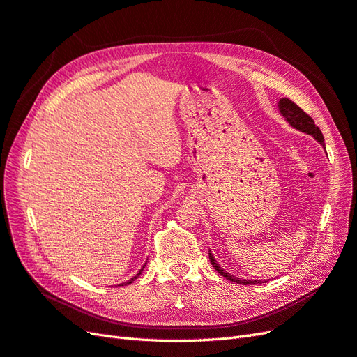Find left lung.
<instances>
[{"label": "left lung", "mask_w": 357, "mask_h": 357, "mask_svg": "<svg viewBox=\"0 0 357 357\" xmlns=\"http://www.w3.org/2000/svg\"><path fill=\"white\" fill-rule=\"evenodd\" d=\"M277 107H278V112L284 117V120H286L293 127V129H296L298 132H303L306 135H310L325 149V142H324V136L319 130V127L315 126L313 120L301 107H297L293 101H290V99H287V98H280ZM209 259H211L212 266L215 268L218 273L228 281H233L237 284H245V286H255V284H262L265 281V280H245V278H237V277L231 275L230 273H227L224 268H221V265L215 261V258H213L211 250H209Z\"/></svg>", "instance_id": "1"}]
</instances>
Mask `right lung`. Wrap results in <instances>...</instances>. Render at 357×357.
Masks as SVG:
<instances>
[{
	"label": "right lung",
	"instance_id": "right-lung-1",
	"mask_svg": "<svg viewBox=\"0 0 357 357\" xmlns=\"http://www.w3.org/2000/svg\"><path fill=\"white\" fill-rule=\"evenodd\" d=\"M144 268H145V265H144ZM144 268H140V269H139V273H137V274H136V275H135L133 278H130L129 281H126V282H121V286H127V284H132V282H133V281H135V280H136V278H137V277H139V275L142 274V271H144Z\"/></svg>",
	"mask_w": 357,
	"mask_h": 357
}]
</instances>
